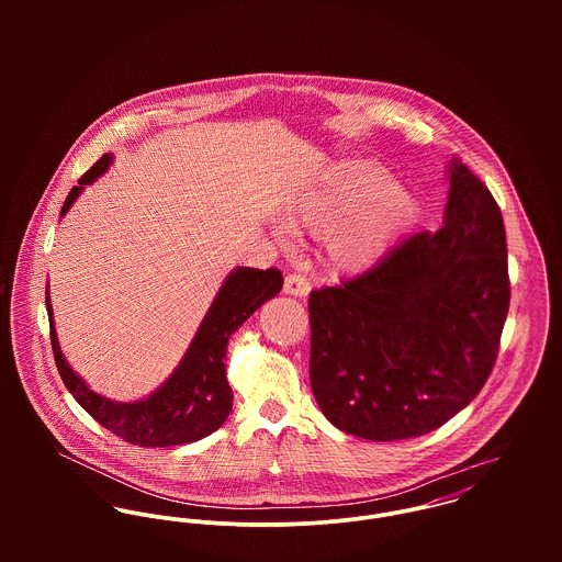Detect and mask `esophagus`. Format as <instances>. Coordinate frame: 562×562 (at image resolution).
Here are the masks:
<instances>
[{
  "mask_svg": "<svg viewBox=\"0 0 562 562\" xmlns=\"http://www.w3.org/2000/svg\"><path fill=\"white\" fill-rule=\"evenodd\" d=\"M283 292H285L288 296L305 299V296H310V292H312V283H310L305 277H301V274H288V277H285V283H283Z\"/></svg>",
  "mask_w": 562,
  "mask_h": 562,
  "instance_id": "34e87169",
  "label": "esophagus"
}]
</instances>
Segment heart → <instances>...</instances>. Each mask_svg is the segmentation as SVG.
<instances>
[{"mask_svg":"<svg viewBox=\"0 0 562 562\" xmlns=\"http://www.w3.org/2000/svg\"><path fill=\"white\" fill-rule=\"evenodd\" d=\"M370 160L335 164L285 210L294 236H322V263L333 274L370 268L413 214V194Z\"/></svg>","mask_w":562,"mask_h":562,"instance_id":"1","label":"heart"}]
</instances>
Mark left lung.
<instances>
[{"mask_svg": "<svg viewBox=\"0 0 562 562\" xmlns=\"http://www.w3.org/2000/svg\"><path fill=\"white\" fill-rule=\"evenodd\" d=\"M446 179L439 232L310 296L312 390L348 435H426L479 396L495 363L510 301L502 212L459 158Z\"/></svg>", "mask_w": 562, "mask_h": 562, "instance_id": "obj_1", "label": "left lung"}]
</instances>
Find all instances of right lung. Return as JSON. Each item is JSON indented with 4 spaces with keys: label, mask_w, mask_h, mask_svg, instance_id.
<instances>
[{
    "label": "right lung",
    "mask_w": 562,
    "mask_h": 562,
    "mask_svg": "<svg viewBox=\"0 0 562 562\" xmlns=\"http://www.w3.org/2000/svg\"><path fill=\"white\" fill-rule=\"evenodd\" d=\"M114 161L105 154L69 192L60 218L67 216L83 188L94 183ZM283 288V277L277 268H234L218 288L210 310L205 312L181 361L168 374L158 390L134 402H119L92 392L80 374L69 366L56 335L49 283L45 305L52 326V348L58 372L80 402L81 408L116 437L143 448H170L199 441L218 430L234 406V392L227 381V346L229 337L248 321L266 301Z\"/></svg>",
    "instance_id": "add662e5"
}]
</instances>
